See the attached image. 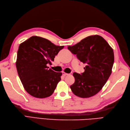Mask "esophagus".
<instances>
[{
	"label": "esophagus",
	"instance_id": "esophagus-1",
	"mask_svg": "<svg viewBox=\"0 0 130 130\" xmlns=\"http://www.w3.org/2000/svg\"><path fill=\"white\" fill-rule=\"evenodd\" d=\"M62 75H63V76H66V75H68L69 74L64 73V72H63V73H62Z\"/></svg>",
	"mask_w": 130,
	"mask_h": 130
}]
</instances>
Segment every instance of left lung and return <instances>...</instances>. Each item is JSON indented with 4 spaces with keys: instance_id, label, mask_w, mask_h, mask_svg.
Returning <instances> with one entry per match:
<instances>
[{
    "instance_id": "8db88e82",
    "label": "left lung",
    "mask_w": 130,
    "mask_h": 130,
    "mask_svg": "<svg viewBox=\"0 0 130 130\" xmlns=\"http://www.w3.org/2000/svg\"><path fill=\"white\" fill-rule=\"evenodd\" d=\"M68 49L86 64L84 73H73L75 82L70 86L72 91L83 98L95 95L111 74L115 59L113 49L99 35L88 36Z\"/></svg>"
}]
</instances>
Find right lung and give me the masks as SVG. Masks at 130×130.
Instances as JSON below:
<instances>
[{
  "instance_id": "add662e5",
  "label": "right lung",
  "mask_w": 130,
  "mask_h": 130,
  "mask_svg": "<svg viewBox=\"0 0 130 130\" xmlns=\"http://www.w3.org/2000/svg\"><path fill=\"white\" fill-rule=\"evenodd\" d=\"M63 48L36 36L19 45L15 65L23 87L31 95L45 98L54 93L62 74L49 69L48 64Z\"/></svg>"
}]
</instances>
